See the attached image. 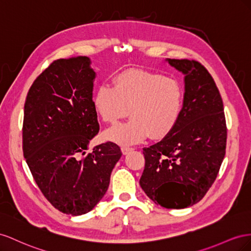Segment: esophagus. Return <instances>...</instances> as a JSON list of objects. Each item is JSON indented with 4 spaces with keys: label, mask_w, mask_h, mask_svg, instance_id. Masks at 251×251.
Returning a JSON list of instances; mask_svg holds the SVG:
<instances>
[{
    "label": "esophagus",
    "mask_w": 251,
    "mask_h": 251,
    "mask_svg": "<svg viewBox=\"0 0 251 251\" xmlns=\"http://www.w3.org/2000/svg\"><path fill=\"white\" fill-rule=\"evenodd\" d=\"M132 150H133V148H131V147H122V153L127 154L128 152L132 151Z\"/></svg>",
    "instance_id": "obj_1"
}]
</instances>
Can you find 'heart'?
Segmentation results:
<instances>
[{"instance_id": "1", "label": "heart", "mask_w": 251, "mask_h": 251, "mask_svg": "<svg viewBox=\"0 0 251 251\" xmlns=\"http://www.w3.org/2000/svg\"><path fill=\"white\" fill-rule=\"evenodd\" d=\"M113 87L101 85L92 97L96 113L114 124L129 114L131 120L107 130L106 138L128 146L165 138L176 126L184 107L185 90L176 77L141 68H128L112 78Z\"/></svg>"}]
</instances>
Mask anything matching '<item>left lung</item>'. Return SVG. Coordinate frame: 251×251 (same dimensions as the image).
<instances>
[{
  "label": "left lung",
  "mask_w": 251,
  "mask_h": 251,
  "mask_svg": "<svg viewBox=\"0 0 251 251\" xmlns=\"http://www.w3.org/2000/svg\"><path fill=\"white\" fill-rule=\"evenodd\" d=\"M167 62L185 75L183 111L173 131L143 148L140 185L155 204L182 209L201 201L217 178L227 127L223 101L208 70L195 60Z\"/></svg>",
  "instance_id": "1"
}]
</instances>
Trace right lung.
Returning <instances> with one entry per match:
<instances>
[{
  "instance_id": "obj_1",
  "label": "right lung",
  "mask_w": 251,
  "mask_h": 251,
  "mask_svg": "<svg viewBox=\"0 0 251 251\" xmlns=\"http://www.w3.org/2000/svg\"><path fill=\"white\" fill-rule=\"evenodd\" d=\"M95 77L87 56L55 60L35 78L24 105L27 165L44 197L71 216L101 201L122 155L112 142L86 154L100 129L92 105Z\"/></svg>"
}]
</instances>
